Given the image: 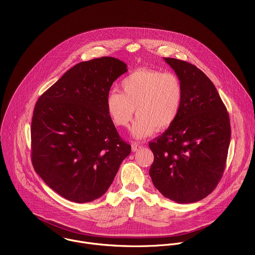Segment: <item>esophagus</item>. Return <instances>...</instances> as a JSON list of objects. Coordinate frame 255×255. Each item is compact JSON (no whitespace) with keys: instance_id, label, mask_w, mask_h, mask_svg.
I'll return each mask as SVG.
<instances>
[{"instance_id":"esophagus-1","label":"esophagus","mask_w":255,"mask_h":255,"mask_svg":"<svg viewBox=\"0 0 255 255\" xmlns=\"http://www.w3.org/2000/svg\"><path fill=\"white\" fill-rule=\"evenodd\" d=\"M142 147L141 144H139L138 142H132L131 143V150L134 152V151H137L138 149H140Z\"/></svg>"}]
</instances>
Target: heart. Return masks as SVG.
<instances>
[{
  "label": "heart",
  "instance_id": "heart-1",
  "mask_svg": "<svg viewBox=\"0 0 255 255\" xmlns=\"http://www.w3.org/2000/svg\"><path fill=\"white\" fill-rule=\"evenodd\" d=\"M121 89L108 93L107 114L115 127L127 128L135 111L131 133L136 138L169 128L180 113L183 86L174 73L138 69L123 79Z\"/></svg>",
  "mask_w": 255,
  "mask_h": 255
}]
</instances>
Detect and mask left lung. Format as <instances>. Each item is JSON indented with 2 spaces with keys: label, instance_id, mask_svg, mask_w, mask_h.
<instances>
[{
  "label": "left lung",
  "instance_id": "left-lung-1",
  "mask_svg": "<svg viewBox=\"0 0 255 255\" xmlns=\"http://www.w3.org/2000/svg\"><path fill=\"white\" fill-rule=\"evenodd\" d=\"M183 86L175 122L148 143L153 152L149 175L155 188L178 203L196 202L213 191L224 168L230 122L214 85L195 66L163 58Z\"/></svg>",
  "mask_w": 255,
  "mask_h": 255
}]
</instances>
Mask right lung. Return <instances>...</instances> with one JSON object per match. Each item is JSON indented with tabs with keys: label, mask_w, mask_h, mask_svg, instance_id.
<instances>
[{
	"label": "right lung",
	"mask_w": 255,
	"mask_h": 255,
	"mask_svg": "<svg viewBox=\"0 0 255 255\" xmlns=\"http://www.w3.org/2000/svg\"><path fill=\"white\" fill-rule=\"evenodd\" d=\"M128 72L112 57L82 62L38 100L32 119V162L53 190L68 200L93 201L109 189L130 144L106 110L113 83Z\"/></svg>",
	"instance_id": "obj_1"
}]
</instances>
